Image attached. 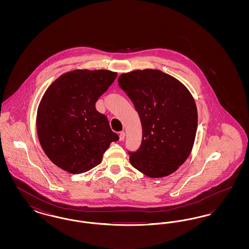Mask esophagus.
I'll list each match as a JSON object with an SVG mask.
<instances>
[{"mask_svg":"<svg viewBox=\"0 0 249 249\" xmlns=\"http://www.w3.org/2000/svg\"><path fill=\"white\" fill-rule=\"evenodd\" d=\"M124 138H125V132L124 131H120L119 132V140L122 141V140H124Z\"/></svg>","mask_w":249,"mask_h":249,"instance_id":"esophagus-1","label":"esophagus"}]
</instances>
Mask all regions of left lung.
Segmentation results:
<instances>
[{
    "instance_id": "1",
    "label": "left lung",
    "mask_w": 249,
    "mask_h": 249,
    "mask_svg": "<svg viewBox=\"0 0 249 249\" xmlns=\"http://www.w3.org/2000/svg\"><path fill=\"white\" fill-rule=\"evenodd\" d=\"M142 123V142L130 164L149 178L176 172L190 156L198 125L195 101L177 78L160 70H136L119 75Z\"/></svg>"
}]
</instances>
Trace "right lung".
<instances>
[{"mask_svg":"<svg viewBox=\"0 0 249 249\" xmlns=\"http://www.w3.org/2000/svg\"><path fill=\"white\" fill-rule=\"evenodd\" d=\"M107 70H74L50 85L37 111V134L43 150L56 165L71 174L101 163L110 143L119 139L97 100L117 77Z\"/></svg>","mask_w":249,"mask_h":249,"instance_id":"add662e5","label":"right lung"}]
</instances>
